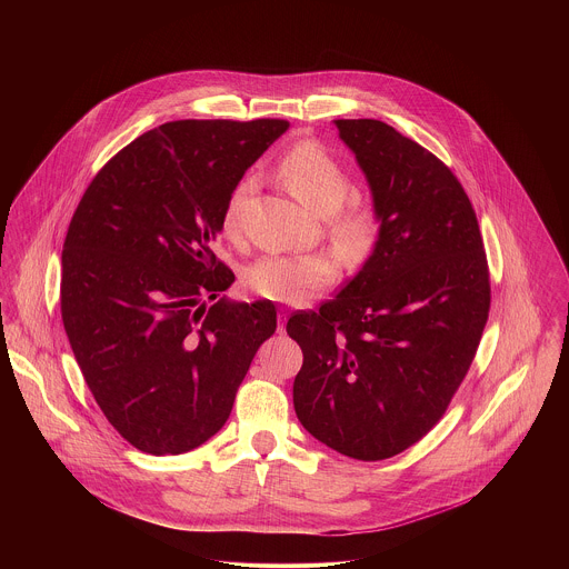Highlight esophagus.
Returning a JSON list of instances; mask_svg holds the SVG:
<instances>
[{
    "label": "esophagus",
    "instance_id": "esophagus-1",
    "mask_svg": "<svg viewBox=\"0 0 569 569\" xmlns=\"http://www.w3.org/2000/svg\"><path fill=\"white\" fill-rule=\"evenodd\" d=\"M287 318H289V313H287V311H280V313H278V330H280V332H282V328H284Z\"/></svg>",
    "mask_w": 569,
    "mask_h": 569
}]
</instances>
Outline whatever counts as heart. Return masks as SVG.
<instances>
[{"mask_svg": "<svg viewBox=\"0 0 569 569\" xmlns=\"http://www.w3.org/2000/svg\"><path fill=\"white\" fill-rule=\"evenodd\" d=\"M287 190L311 212L326 217V234L348 264L370 258L381 237V212L370 197H348L350 174L326 147L302 140L276 168ZM251 177L241 179L228 197L221 228L228 239L241 237V208L251 192ZM337 280V262L328 253L264 256L244 269V287L278 305H302Z\"/></svg>", "mask_w": 569, "mask_h": 569, "instance_id": "heart-1", "label": "heart"}]
</instances>
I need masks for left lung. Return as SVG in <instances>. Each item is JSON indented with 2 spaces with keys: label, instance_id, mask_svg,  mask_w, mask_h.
<instances>
[{
  "label": "left lung",
  "instance_id": "left-lung-1",
  "mask_svg": "<svg viewBox=\"0 0 569 569\" xmlns=\"http://www.w3.org/2000/svg\"><path fill=\"white\" fill-rule=\"evenodd\" d=\"M381 212L363 269L287 332L305 361L293 406L326 447L363 462L416 445L465 381L490 309L476 210L451 168L381 120H335Z\"/></svg>",
  "mask_w": 569,
  "mask_h": 569
}]
</instances>
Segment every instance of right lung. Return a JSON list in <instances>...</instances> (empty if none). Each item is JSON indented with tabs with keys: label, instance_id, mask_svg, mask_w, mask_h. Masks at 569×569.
<instances>
[{
	"label": "right lung",
	"instance_id": "obj_1",
	"mask_svg": "<svg viewBox=\"0 0 569 569\" xmlns=\"http://www.w3.org/2000/svg\"><path fill=\"white\" fill-rule=\"evenodd\" d=\"M287 129L276 118L166 122L98 170L70 221L63 326L96 403L144 453L212 438L276 330L273 302L217 298L234 273L212 247L230 192Z\"/></svg>",
	"mask_w": 569,
	"mask_h": 569
}]
</instances>
